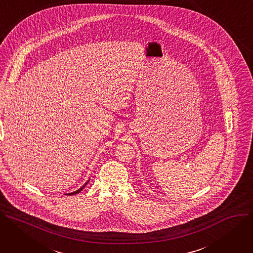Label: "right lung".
Segmentation results:
<instances>
[{
	"label": "right lung",
	"instance_id": "1",
	"mask_svg": "<svg viewBox=\"0 0 253 253\" xmlns=\"http://www.w3.org/2000/svg\"><path fill=\"white\" fill-rule=\"evenodd\" d=\"M88 182H89V180H88V181H87L85 184H84L82 187H80L78 190H76V191H74V192H72V193H68V194H66V195H69V196H71V195H75V194H78L79 192H81V191L84 189V187H85V186L87 185V183H88Z\"/></svg>",
	"mask_w": 253,
	"mask_h": 253
}]
</instances>
